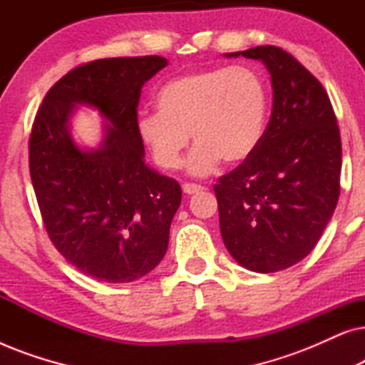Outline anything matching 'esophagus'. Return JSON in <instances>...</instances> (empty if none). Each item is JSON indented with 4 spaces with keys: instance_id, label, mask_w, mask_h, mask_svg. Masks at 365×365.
Wrapping results in <instances>:
<instances>
[{
    "instance_id": "obj_1",
    "label": "esophagus",
    "mask_w": 365,
    "mask_h": 365,
    "mask_svg": "<svg viewBox=\"0 0 365 365\" xmlns=\"http://www.w3.org/2000/svg\"><path fill=\"white\" fill-rule=\"evenodd\" d=\"M202 186L201 184H194V182H184L182 184V191L186 194H197L202 191Z\"/></svg>"
}]
</instances>
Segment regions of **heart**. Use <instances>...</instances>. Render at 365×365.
<instances>
[{
	"mask_svg": "<svg viewBox=\"0 0 365 365\" xmlns=\"http://www.w3.org/2000/svg\"><path fill=\"white\" fill-rule=\"evenodd\" d=\"M158 114L139 119L138 131L154 161L178 169L189 146L191 174L204 176L221 161L241 164L256 153L266 133L267 84L251 66H219L164 83L154 98Z\"/></svg>",
	"mask_w": 365,
	"mask_h": 365,
	"instance_id": "obj_1",
	"label": "heart"
}]
</instances>
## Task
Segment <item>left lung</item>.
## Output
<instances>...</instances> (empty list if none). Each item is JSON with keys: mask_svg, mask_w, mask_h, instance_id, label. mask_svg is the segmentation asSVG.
<instances>
[{"mask_svg": "<svg viewBox=\"0 0 365 365\" xmlns=\"http://www.w3.org/2000/svg\"><path fill=\"white\" fill-rule=\"evenodd\" d=\"M261 59L272 113L256 153L214 184L224 246L254 272H276L316 247L341 194L342 144L326 89L292 54L256 46L226 56Z\"/></svg>", "mask_w": 365, "mask_h": 365, "instance_id": "8db88e82", "label": "left lung"}]
</instances>
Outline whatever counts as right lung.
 <instances>
[{"label":"right lung","mask_w":365,"mask_h":365,"mask_svg":"<svg viewBox=\"0 0 365 365\" xmlns=\"http://www.w3.org/2000/svg\"><path fill=\"white\" fill-rule=\"evenodd\" d=\"M163 56L106 58L79 64L53 84L29 134V174L53 246L79 271L104 282H131L161 262L181 186L144 163L138 131L143 84ZM76 103L110 124L101 148L83 152L67 119Z\"/></svg>","instance_id":"right-lung-1"}]
</instances>
